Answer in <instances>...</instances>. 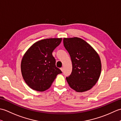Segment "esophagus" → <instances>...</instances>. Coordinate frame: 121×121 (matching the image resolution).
Returning <instances> with one entry per match:
<instances>
[{
  "label": "esophagus",
  "instance_id": "34e87169",
  "mask_svg": "<svg viewBox=\"0 0 121 121\" xmlns=\"http://www.w3.org/2000/svg\"><path fill=\"white\" fill-rule=\"evenodd\" d=\"M60 70H61V71H62V72H63L64 69H63V68H60Z\"/></svg>",
  "mask_w": 121,
  "mask_h": 121
}]
</instances>
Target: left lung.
<instances>
[{
    "mask_svg": "<svg viewBox=\"0 0 121 121\" xmlns=\"http://www.w3.org/2000/svg\"><path fill=\"white\" fill-rule=\"evenodd\" d=\"M63 45L71 56L72 71L66 78L71 88L78 92L91 89L100 77L101 63L91 46L78 37L64 38Z\"/></svg>",
    "mask_w": 121,
    "mask_h": 121,
    "instance_id": "obj_1",
    "label": "left lung"
}]
</instances>
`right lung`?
<instances>
[{
  "instance_id": "add662e5",
  "label": "right lung",
  "mask_w": 121,
  "mask_h": 121,
  "mask_svg": "<svg viewBox=\"0 0 121 121\" xmlns=\"http://www.w3.org/2000/svg\"><path fill=\"white\" fill-rule=\"evenodd\" d=\"M62 38L42 39L34 43L25 53L21 61V72L30 88L43 91L50 88L56 75L62 73L56 67L52 56Z\"/></svg>"
}]
</instances>
